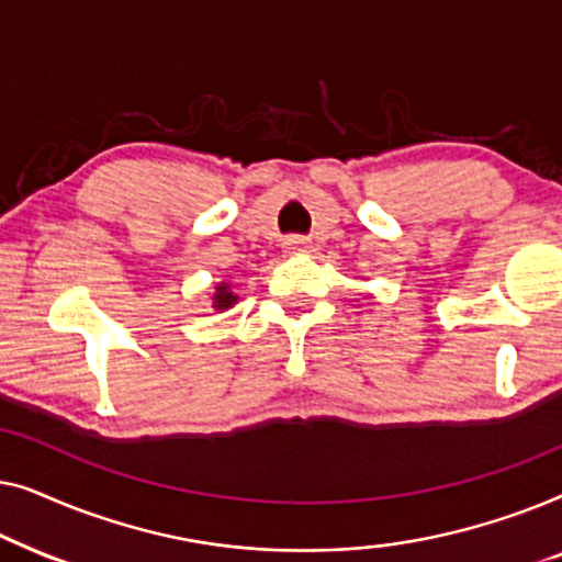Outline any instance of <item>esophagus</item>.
I'll list each match as a JSON object with an SVG mask.
<instances>
[{
  "instance_id": "34e87169",
  "label": "esophagus",
  "mask_w": 562,
  "mask_h": 562,
  "mask_svg": "<svg viewBox=\"0 0 562 562\" xmlns=\"http://www.w3.org/2000/svg\"><path fill=\"white\" fill-rule=\"evenodd\" d=\"M312 248V243L306 240V237H299V235H291L283 240V250L286 252H306Z\"/></svg>"
}]
</instances>
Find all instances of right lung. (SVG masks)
Returning a JSON list of instances; mask_svg holds the SVG:
<instances>
[{
    "mask_svg": "<svg viewBox=\"0 0 562 562\" xmlns=\"http://www.w3.org/2000/svg\"><path fill=\"white\" fill-rule=\"evenodd\" d=\"M212 302H214V306H217V310H229V306L237 302V296L233 294V289H229V283H220V286L214 289Z\"/></svg>",
    "mask_w": 562,
    "mask_h": 562,
    "instance_id": "obj_1",
    "label": "right lung"
}]
</instances>
